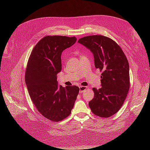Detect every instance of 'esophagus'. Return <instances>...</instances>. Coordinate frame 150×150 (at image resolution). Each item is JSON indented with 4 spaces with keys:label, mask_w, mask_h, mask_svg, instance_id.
Wrapping results in <instances>:
<instances>
[{
    "label": "esophagus",
    "mask_w": 150,
    "mask_h": 150,
    "mask_svg": "<svg viewBox=\"0 0 150 150\" xmlns=\"http://www.w3.org/2000/svg\"><path fill=\"white\" fill-rule=\"evenodd\" d=\"M88 87L87 86H80L79 87V93H83L86 89H87Z\"/></svg>",
    "instance_id": "1"
}]
</instances>
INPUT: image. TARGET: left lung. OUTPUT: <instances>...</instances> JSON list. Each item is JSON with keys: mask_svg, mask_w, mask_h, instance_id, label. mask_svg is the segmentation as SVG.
I'll return each mask as SVG.
<instances>
[{"mask_svg": "<svg viewBox=\"0 0 150 150\" xmlns=\"http://www.w3.org/2000/svg\"><path fill=\"white\" fill-rule=\"evenodd\" d=\"M78 42L93 52L95 67L102 72V87L93 88L94 96L89 102V108L99 117H110L120 110L129 89L127 57L119 45L106 36H86L79 39Z\"/></svg>", "mask_w": 150, "mask_h": 150, "instance_id": "obj_1", "label": "left lung"}]
</instances>
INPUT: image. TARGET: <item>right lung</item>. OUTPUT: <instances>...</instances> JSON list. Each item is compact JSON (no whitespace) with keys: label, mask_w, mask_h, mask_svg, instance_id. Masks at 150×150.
I'll use <instances>...</instances> for the list:
<instances>
[{"label":"right lung","mask_w":150,"mask_h":150,"mask_svg":"<svg viewBox=\"0 0 150 150\" xmlns=\"http://www.w3.org/2000/svg\"><path fill=\"white\" fill-rule=\"evenodd\" d=\"M76 40L74 36H45L33 48L27 64L25 81L31 100L40 115L53 122L70 115L79 91L78 86L62 87L57 81L62 52Z\"/></svg>","instance_id":"1"}]
</instances>
